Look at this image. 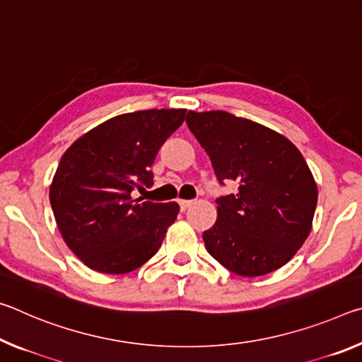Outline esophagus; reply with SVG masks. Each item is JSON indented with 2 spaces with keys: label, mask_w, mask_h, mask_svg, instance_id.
Masks as SVG:
<instances>
[{
  "label": "esophagus",
  "mask_w": 362,
  "mask_h": 362,
  "mask_svg": "<svg viewBox=\"0 0 362 362\" xmlns=\"http://www.w3.org/2000/svg\"><path fill=\"white\" fill-rule=\"evenodd\" d=\"M177 204H180L181 210H186V209H189V206L192 205V200H185V199H180V200H177Z\"/></svg>",
  "instance_id": "obj_1"
}]
</instances>
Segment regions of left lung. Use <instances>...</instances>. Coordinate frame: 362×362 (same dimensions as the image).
Listing matches in <instances>:
<instances>
[{
	"instance_id": "left-lung-1",
	"label": "left lung",
	"mask_w": 362,
	"mask_h": 362,
	"mask_svg": "<svg viewBox=\"0 0 362 362\" xmlns=\"http://www.w3.org/2000/svg\"><path fill=\"white\" fill-rule=\"evenodd\" d=\"M186 123L220 186L239 185L235 194L216 199V223L204 230L206 252L244 277L290 262L310 235L317 205L315 177L301 152L279 133L224 110H189Z\"/></svg>"
}]
</instances>
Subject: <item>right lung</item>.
I'll use <instances>...</instances> for the list:
<instances>
[{
    "label": "right lung",
    "mask_w": 362,
    "mask_h": 362,
    "mask_svg": "<svg viewBox=\"0 0 362 362\" xmlns=\"http://www.w3.org/2000/svg\"><path fill=\"white\" fill-rule=\"evenodd\" d=\"M185 117V109L123 114L65 151L49 202L65 244L88 268L127 274L158 252L180 205L142 202L132 192L153 185V160Z\"/></svg>",
    "instance_id": "add662e5"
}]
</instances>
